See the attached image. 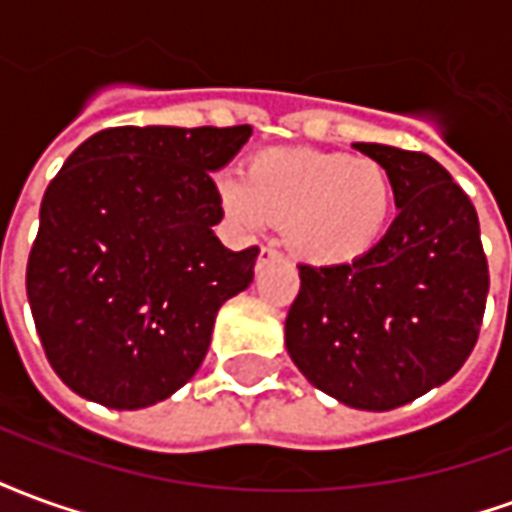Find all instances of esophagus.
Listing matches in <instances>:
<instances>
[{
  "label": "esophagus",
  "mask_w": 512,
  "mask_h": 512,
  "mask_svg": "<svg viewBox=\"0 0 512 512\" xmlns=\"http://www.w3.org/2000/svg\"><path fill=\"white\" fill-rule=\"evenodd\" d=\"M277 257H279V252L274 244L260 246V255H257V268L263 266V263H268V260H277Z\"/></svg>",
  "instance_id": "1"
}]
</instances>
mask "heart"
<instances>
[{"mask_svg": "<svg viewBox=\"0 0 512 512\" xmlns=\"http://www.w3.org/2000/svg\"><path fill=\"white\" fill-rule=\"evenodd\" d=\"M219 197L238 227L285 224L293 255L334 266L365 255L381 238L395 180L376 158L271 147L246 161L244 180H222Z\"/></svg>", "mask_w": 512, "mask_h": 512, "instance_id": "heart-1", "label": "heart"}]
</instances>
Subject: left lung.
<instances>
[{
  "label": "left lung",
  "instance_id": "8db88e82",
  "mask_svg": "<svg viewBox=\"0 0 512 512\" xmlns=\"http://www.w3.org/2000/svg\"><path fill=\"white\" fill-rule=\"evenodd\" d=\"M395 180L392 227L354 263H301L285 318L290 359L340 403L406 406L450 381L472 354L488 299V260L466 191L436 158L356 142Z\"/></svg>",
  "mask_w": 512,
  "mask_h": 512
}]
</instances>
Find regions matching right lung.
Returning a JSON list of instances; mask_svg holds the SVG:
<instances>
[{
  "label": "right lung",
  "instance_id": "add662e5",
  "mask_svg": "<svg viewBox=\"0 0 512 512\" xmlns=\"http://www.w3.org/2000/svg\"><path fill=\"white\" fill-rule=\"evenodd\" d=\"M249 126L104 128L73 150L40 205L27 296L54 373L76 395L134 411L186 384L224 301L249 288L257 246L213 235L211 172Z\"/></svg>",
  "mask_w": 512,
  "mask_h": 512
}]
</instances>
